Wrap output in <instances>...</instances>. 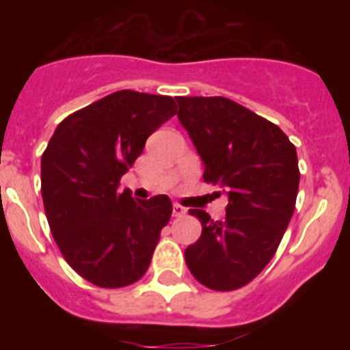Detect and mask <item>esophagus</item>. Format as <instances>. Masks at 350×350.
Listing matches in <instances>:
<instances>
[{
  "label": "esophagus",
  "instance_id": "obj_1",
  "mask_svg": "<svg viewBox=\"0 0 350 350\" xmlns=\"http://www.w3.org/2000/svg\"><path fill=\"white\" fill-rule=\"evenodd\" d=\"M182 215H185L184 206L178 205V203H173V217H182Z\"/></svg>",
  "mask_w": 350,
  "mask_h": 350
}]
</instances>
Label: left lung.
<instances>
[{
    "instance_id": "1",
    "label": "left lung",
    "mask_w": 350,
    "mask_h": 350,
    "mask_svg": "<svg viewBox=\"0 0 350 350\" xmlns=\"http://www.w3.org/2000/svg\"><path fill=\"white\" fill-rule=\"evenodd\" d=\"M177 103L178 120L205 166L203 180L228 198L224 221L189 210L203 230L185 249V265L210 289H238L265 270L293 217L296 148L279 126L228 98L180 96Z\"/></svg>"
}]
</instances>
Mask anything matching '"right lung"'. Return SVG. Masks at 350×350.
Returning <instances> with one entry per match:
<instances>
[{"instance_id": "1", "label": "right lung", "mask_w": 350, "mask_h": 350, "mask_svg": "<svg viewBox=\"0 0 350 350\" xmlns=\"http://www.w3.org/2000/svg\"><path fill=\"white\" fill-rule=\"evenodd\" d=\"M175 116L170 96L117 91L55 128L42 156V198L52 237L80 277L116 289L147 271L172 200H135L120 177L147 138Z\"/></svg>"}]
</instances>
